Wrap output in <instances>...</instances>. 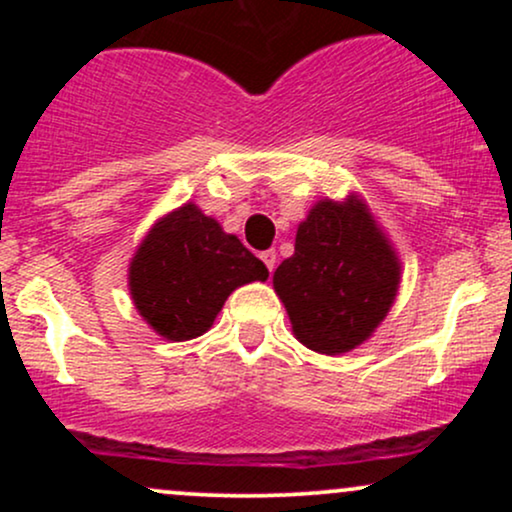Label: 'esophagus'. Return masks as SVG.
Here are the masks:
<instances>
[{"mask_svg": "<svg viewBox=\"0 0 512 512\" xmlns=\"http://www.w3.org/2000/svg\"><path fill=\"white\" fill-rule=\"evenodd\" d=\"M260 257H262L264 267H267L269 272H274V267H276V250H264V252H260Z\"/></svg>", "mask_w": 512, "mask_h": 512, "instance_id": "1", "label": "esophagus"}]
</instances>
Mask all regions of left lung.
<instances>
[{"label":"left lung","mask_w":512,"mask_h":512,"mask_svg":"<svg viewBox=\"0 0 512 512\" xmlns=\"http://www.w3.org/2000/svg\"><path fill=\"white\" fill-rule=\"evenodd\" d=\"M399 286V262L361 199L317 202L298 226L296 252L274 272L298 342L334 356L363 344Z\"/></svg>","instance_id":"left-lung-1"}]
</instances>
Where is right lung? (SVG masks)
Instances as JSON below:
<instances>
[{"label":"right lung","mask_w":512,"mask_h":512,"mask_svg":"<svg viewBox=\"0 0 512 512\" xmlns=\"http://www.w3.org/2000/svg\"><path fill=\"white\" fill-rule=\"evenodd\" d=\"M269 276L262 260L231 233L185 204L161 219L129 264L134 305L161 337H199L238 286Z\"/></svg>","instance_id":"right-lung-1"}]
</instances>
